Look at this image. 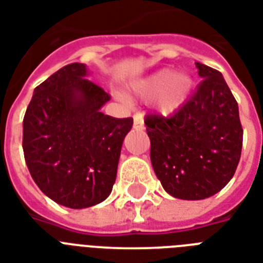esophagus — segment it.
I'll use <instances>...</instances> for the list:
<instances>
[{"label":"esophagus","instance_id":"1","mask_svg":"<svg viewBox=\"0 0 263 263\" xmlns=\"http://www.w3.org/2000/svg\"><path fill=\"white\" fill-rule=\"evenodd\" d=\"M134 129H136V131H142V129H144L143 117H142V115H139V113L134 116Z\"/></svg>","mask_w":263,"mask_h":263}]
</instances>
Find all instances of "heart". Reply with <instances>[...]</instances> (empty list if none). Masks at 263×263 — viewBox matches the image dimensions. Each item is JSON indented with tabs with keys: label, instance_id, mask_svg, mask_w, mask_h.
Returning <instances> with one entry per match:
<instances>
[{
	"label": "heart",
	"instance_id": "b5f03b06",
	"mask_svg": "<svg viewBox=\"0 0 263 263\" xmlns=\"http://www.w3.org/2000/svg\"><path fill=\"white\" fill-rule=\"evenodd\" d=\"M191 87L192 79L187 73H173L164 69L146 79L134 82L131 91L143 98L160 95L157 99V109L164 115H173L185 103Z\"/></svg>",
	"mask_w": 263,
	"mask_h": 263
}]
</instances>
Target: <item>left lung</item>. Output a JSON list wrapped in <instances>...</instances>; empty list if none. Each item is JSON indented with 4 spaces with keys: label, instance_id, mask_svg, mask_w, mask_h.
<instances>
[{
    "label": "left lung",
    "instance_id": "obj_1",
    "mask_svg": "<svg viewBox=\"0 0 263 263\" xmlns=\"http://www.w3.org/2000/svg\"><path fill=\"white\" fill-rule=\"evenodd\" d=\"M195 65L203 79L195 95L168 119H144L153 169L165 191L184 200L221 191L235 175L243 146L239 106L224 76Z\"/></svg>",
    "mask_w": 263,
    "mask_h": 263
}]
</instances>
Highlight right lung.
I'll list each match as a JSON object with an SVG mask.
<instances>
[{"mask_svg":"<svg viewBox=\"0 0 263 263\" xmlns=\"http://www.w3.org/2000/svg\"><path fill=\"white\" fill-rule=\"evenodd\" d=\"M86 64L65 65L34 90L23 120L27 168L55 203L86 209L110 195L124 138L134 120L101 109L109 94L87 79Z\"/></svg>","mask_w":263,"mask_h":263,"instance_id":"obj_1","label":"right lung"}]
</instances>
